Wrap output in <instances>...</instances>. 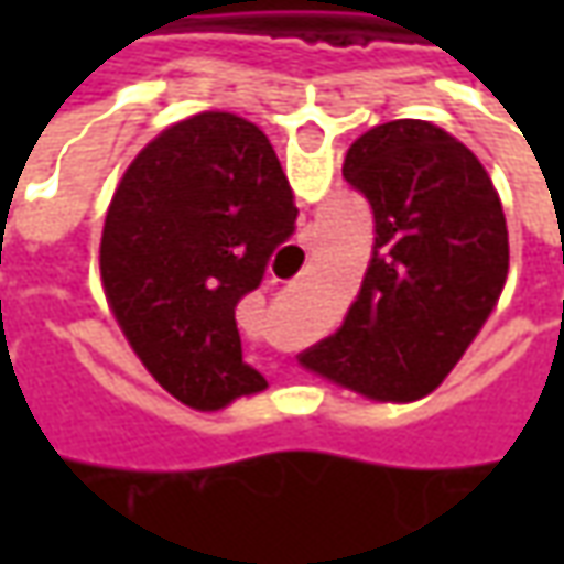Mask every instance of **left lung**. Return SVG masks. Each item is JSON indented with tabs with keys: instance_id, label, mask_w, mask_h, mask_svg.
Wrapping results in <instances>:
<instances>
[{
	"instance_id": "8db88e82",
	"label": "left lung",
	"mask_w": 564,
	"mask_h": 564,
	"mask_svg": "<svg viewBox=\"0 0 564 564\" xmlns=\"http://www.w3.org/2000/svg\"><path fill=\"white\" fill-rule=\"evenodd\" d=\"M345 182L373 209L358 301L301 364L373 401L433 392L487 323L509 275V228L487 169L417 119L348 147Z\"/></svg>"
}]
</instances>
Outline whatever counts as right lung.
Instances as JSON below:
<instances>
[{
    "label": "right lung",
    "mask_w": 564,
    "mask_h": 564,
    "mask_svg": "<svg viewBox=\"0 0 564 564\" xmlns=\"http://www.w3.org/2000/svg\"><path fill=\"white\" fill-rule=\"evenodd\" d=\"M297 206L270 138L231 112L165 128L121 175L99 241L102 289L165 392L200 411L260 392L238 301L294 235Z\"/></svg>",
    "instance_id": "obj_1"
}]
</instances>
